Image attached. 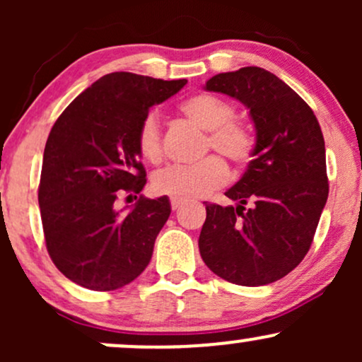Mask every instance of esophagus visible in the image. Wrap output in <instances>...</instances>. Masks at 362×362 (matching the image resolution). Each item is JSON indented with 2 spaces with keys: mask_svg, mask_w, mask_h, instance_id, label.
<instances>
[{
  "mask_svg": "<svg viewBox=\"0 0 362 362\" xmlns=\"http://www.w3.org/2000/svg\"><path fill=\"white\" fill-rule=\"evenodd\" d=\"M170 204H172V209L173 211H177L178 207L184 206V201H178V199H172V201H170Z\"/></svg>",
  "mask_w": 362,
  "mask_h": 362,
  "instance_id": "esophagus-1",
  "label": "esophagus"
}]
</instances>
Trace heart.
Listing matches in <instances>:
<instances>
[{
  "label": "heart",
  "mask_w": 362,
  "mask_h": 362,
  "mask_svg": "<svg viewBox=\"0 0 362 362\" xmlns=\"http://www.w3.org/2000/svg\"><path fill=\"white\" fill-rule=\"evenodd\" d=\"M180 110L199 127L207 131L206 148L242 165L252 160L255 139L252 131L240 120H235V107L214 93H195L180 103ZM138 151L149 163L161 160L160 122L155 112H149L141 120L138 136ZM226 165L218 156H207L194 165H172L153 175V190L178 201L204 197L211 190L226 182Z\"/></svg>",
  "instance_id": "heart-1"
}]
</instances>
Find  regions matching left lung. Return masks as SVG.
Masks as SVG:
<instances>
[{
    "label": "left lung",
    "instance_id": "8db88e82",
    "mask_svg": "<svg viewBox=\"0 0 362 362\" xmlns=\"http://www.w3.org/2000/svg\"><path fill=\"white\" fill-rule=\"evenodd\" d=\"M204 90L250 110L255 148L243 177L226 192L236 206L206 204L199 252L224 281L271 284L305 259L327 204L322 129L296 91L257 66L216 74Z\"/></svg>",
    "mask_w": 362,
    "mask_h": 362
}]
</instances>
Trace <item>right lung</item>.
<instances>
[{"label": "right lung", "instance_id": "add662e5", "mask_svg": "<svg viewBox=\"0 0 362 362\" xmlns=\"http://www.w3.org/2000/svg\"><path fill=\"white\" fill-rule=\"evenodd\" d=\"M185 83L124 71L105 74L52 126L40 173V218L54 265L78 286L119 289L151 260L172 211L168 197L139 195L124 214L115 202L124 194H139L146 184L136 143L141 120Z\"/></svg>", "mask_w": 362, "mask_h": 362}]
</instances>
